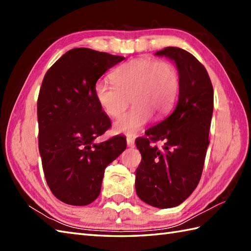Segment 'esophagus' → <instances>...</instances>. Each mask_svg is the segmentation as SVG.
I'll return each mask as SVG.
<instances>
[{"mask_svg": "<svg viewBox=\"0 0 251 251\" xmlns=\"http://www.w3.org/2000/svg\"><path fill=\"white\" fill-rule=\"evenodd\" d=\"M126 141H127V146H128V147H130V148L135 147V140L134 139H131V138H127Z\"/></svg>", "mask_w": 251, "mask_h": 251, "instance_id": "obj_1", "label": "esophagus"}]
</instances>
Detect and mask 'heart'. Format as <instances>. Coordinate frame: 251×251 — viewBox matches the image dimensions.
I'll return each instance as SVG.
<instances>
[{
    "label": "heart",
    "instance_id": "obj_1",
    "mask_svg": "<svg viewBox=\"0 0 251 251\" xmlns=\"http://www.w3.org/2000/svg\"><path fill=\"white\" fill-rule=\"evenodd\" d=\"M114 85L99 82L95 97L100 108L111 117H120L129 104L131 110L115 122L119 134L134 136L141 130L152 114L162 117L172 110L180 88L179 72L172 62L150 57L131 59L111 75Z\"/></svg>",
    "mask_w": 251,
    "mask_h": 251
}]
</instances>
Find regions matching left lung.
I'll return each mask as SVG.
<instances>
[{
  "label": "left lung",
  "instance_id": "1",
  "mask_svg": "<svg viewBox=\"0 0 251 251\" xmlns=\"http://www.w3.org/2000/svg\"><path fill=\"white\" fill-rule=\"evenodd\" d=\"M175 62L180 76L179 98L172 114L136 140L141 163L136 170L139 199L157 208L180 205L199 184L214 110V88L205 67L179 47L155 52ZM163 141L159 149L153 145Z\"/></svg>",
  "mask_w": 251,
  "mask_h": 251
}]
</instances>
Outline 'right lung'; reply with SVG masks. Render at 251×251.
I'll return each instance as SVG.
<instances>
[{
	"label": "right lung",
	"instance_id": "obj_1",
	"mask_svg": "<svg viewBox=\"0 0 251 251\" xmlns=\"http://www.w3.org/2000/svg\"><path fill=\"white\" fill-rule=\"evenodd\" d=\"M124 59L73 49L50 68L42 82L37 98L42 166L51 193L68 205L85 206L97 199L105 167L126 149L123 136L95 142L111 126L95 97L96 83Z\"/></svg>",
	"mask_w": 251,
	"mask_h": 251
}]
</instances>
